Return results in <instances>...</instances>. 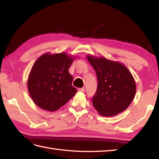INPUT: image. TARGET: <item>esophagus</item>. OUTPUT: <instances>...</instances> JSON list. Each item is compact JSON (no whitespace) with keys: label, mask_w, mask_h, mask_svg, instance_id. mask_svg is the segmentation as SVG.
<instances>
[{"label":"esophagus","mask_w":159,"mask_h":159,"mask_svg":"<svg viewBox=\"0 0 159 159\" xmlns=\"http://www.w3.org/2000/svg\"><path fill=\"white\" fill-rule=\"evenodd\" d=\"M85 87H83V88H80V89H79V92H80L84 93V92H85Z\"/></svg>","instance_id":"34e87169"}]
</instances>
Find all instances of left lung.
<instances>
[{"label":"left lung","instance_id":"left-lung-1","mask_svg":"<svg viewBox=\"0 0 159 159\" xmlns=\"http://www.w3.org/2000/svg\"><path fill=\"white\" fill-rule=\"evenodd\" d=\"M95 70L98 87L92 99L93 106L101 116H114L126 110L133 100L136 85L126 66L104 57L87 55Z\"/></svg>","mask_w":159,"mask_h":159}]
</instances>
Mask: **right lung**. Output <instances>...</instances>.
<instances>
[{"mask_svg":"<svg viewBox=\"0 0 159 159\" xmlns=\"http://www.w3.org/2000/svg\"><path fill=\"white\" fill-rule=\"evenodd\" d=\"M74 58L66 52L46 53L36 60L30 72L27 85L30 96L37 105L55 111L75 95L68 69Z\"/></svg>","mask_w":159,"mask_h":159,"instance_id":"1","label":"right lung"}]
</instances>
